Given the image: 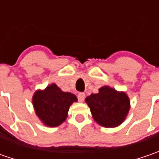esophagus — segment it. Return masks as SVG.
Here are the masks:
<instances>
[{
    "instance_id": "esophagus-1",
    "label": "esophagus",
    "mask_w": 159,
    "mask_h": 159,
    "mask_svg": "<svg viewBox=\"0 0 159 159\" xmlns=\"http://www.w3.org/2000/svg\"><path fill=\"white\" fill-rule=\"evenodd\" d=\"M78 99H79V101L80 102L84 101V99H85V94H84V93H80V94L78 95Z\"/></svg>"
}]
</instances>
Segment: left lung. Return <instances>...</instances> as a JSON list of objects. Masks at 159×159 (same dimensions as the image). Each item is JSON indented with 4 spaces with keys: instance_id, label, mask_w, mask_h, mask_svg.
<instances>
[{
    "instance_id": "1",
    "label": "left lung",
    "mask_w": 159,
    "mask_h": 159,
    "mask_svg": "<svg viewBox=\"0 0 159 159\" xmlns=\"http://www.w3.org/2000/svg\"><path fill=\"white\" fill-rule=\"evenodd\" d=\"M93 119L98 125L112 128L121 125L130 110V99L124 91H117L109 86L99 89L85 99Z\"/></svg>"
}]
</instances>
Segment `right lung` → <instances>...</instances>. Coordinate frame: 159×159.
Here are the masks:
<instances>
[{
	"label": "right lung",
	"mask_w": 159,
	"mask_h": 159,
	"mask_svg": "<svg viewBox=\"0 0 159 159\" xmlns=\"http://www.w3.org/2000/svg\"><path fill=\"white\" fill-rule=\"evenodd\" d=\"M32 101L35 114L41 123L56 127L66 120L70 106L78 98L74 94L64 92L57 84L52 83L46 89L36 90Z\"/></svg>",
	"instance_id": "right-lung-1"
}]
</instances>
